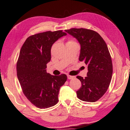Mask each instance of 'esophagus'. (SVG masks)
<instances>
[{
	"label": "esophagus",
	"instance_id": "esophagus-1",
	"mask_svg": "<svg viewBox=\"0 0 130 130\" xmlns=\"http://www.w3.org/2000/svg\"><path fill=\"white\" fill-rule=\"evenodd\" d=\"M67 76H68V78L69 79H72L73 78H74V76L69 75H68Z\"/></svg>",
	"mask_w": 130,
	"mask_h": 130
}]
</instances>
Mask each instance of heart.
I'll list each match as a JSON object with an SVG mask.
<instances>
[{
	"instance_id": "heart-1",
	"label": "heart",
	"mask_w": 130,
	"mask_h": 130,
	"mask_svg": "<svg viewBox=\"0 0 130 130\" xmlns=\"http://www.w3.org/2000/svg\"><path fill=\"white\" fill-rule=\"evenodd\" d=\"M75 43L74 41H69L68 43Z\"/></svg>"
}]
</instances>
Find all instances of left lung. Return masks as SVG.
Here are the masks:
<instances>
[{
    "mask_svg": "<svg viewBox=\"0 0 130 130\" xmlns=\"http://www.w3.org/2000/svg\"><path fill=\"white\" fill-rule=\"evenodd\" d=\"M65 31L78 40L81 45L79 60L87 65V77L77 76L82 84L76 92L77 97L95 102L105 93L112 78V60L107 45L99 33L92 29L73 28Z\"/></svg>",
    "mask_w": 130,
    "mask_h": 130,
    "instance_id": "left-lung-1",
    "label": "left lung"
}]
</instances>
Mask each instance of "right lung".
<instances>
[{"mask_svg": "<svg viewBox=\"0 0 130 130\" xmlns=\"http://www.w3.org/2000/svg\"><path fill=\"white\" fill-rule=\"evenodd\" d=\"M66 35L59 30L32 35L26 39L20 52L16 64L18 78L26 97L38 108L55 105L59 101V89L67 79L65 74L53 76L46 71L52 45Z\"/></svg>", "mask_w": 130, "mask_h": 130, "instance_id": "right-lung-1", "label": "right lung"}]
</instances>
